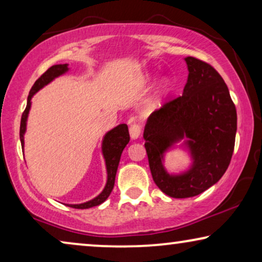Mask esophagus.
<instances>
[{
  "label": "esophagus",
  "instance_id": "1",
  "mask_svg": "<svg viewBox=\"0 0 262 262\" xmlns=\"http://www.w3.org/2000/svg\"><path fill=\"white\" fill-rule=\"evenodd\" d=\"M128 130H130L131 138L132 139H137L139 136H141L142 126L137 123H134V124H131V126H130V128H128Z\"/></svg>",
  "mask_w": 262,
  "mask_h": 262
}]
</instances>
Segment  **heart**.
Instances as JSON below:
<instances>
[{
  "label": "heart",
  "mask_w": 262,
  "mask_h": 262,
  "mask_svg": "<svg viewBox=\"0 0 262 262\" xmlns=\"http://www.w3.org/2000/svg\"><path fill=\"white\" fill-rule=\"evenodd\" d=\"M164 85H166V82H162V83H161V87H164Z\"/></svg>",
  "instance_id": "heart-1"
}]
</instances>
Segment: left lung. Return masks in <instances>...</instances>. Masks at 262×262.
Returning a JSON list of instances; mask_svg holds the SVG:
<instances>
[{"label": "left lung", "mask_w": 262, "mask_h": 262, "mask_svg": "<svg viewBox=\"0 0 262 262\" xmlns=\"http://www.w3.org/2000/svg\"><path fill=\"white\" fill-rule=\"evenodd\" d=\"M185 60L188 80L184 93L152 112L143 135L154 181L171 198L198 195L223 177L237 130L235 103L218 71L194 57ZM185 135L193 166L184 174L169 176L162 164L163 152Z\"/></svg>", "instance_id": "obj_1"}]
</instances>
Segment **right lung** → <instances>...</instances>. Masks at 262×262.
I'll return each mask as SVG.
<instances>
[{
    "mask_svg": "<svg viewBox=\"0 0 262 262\" xmlns=\"http://www.w3.org/2000/svg\"><path fill=\"white\" fill-rule=\"evenodd\" d=\"M68 71V64H57V66H52L34 82L33 87L31 88L30 94L27 98V106L25 108L23 117H21V123H20V141L21 146L24 148V135L26 131V120L28 112H30L31 107V99L39 89L44 87L45 84H48L49 82H51L53 78L59 76ZM130 142V134H128V128L126 124H120L117 127H114L113 130L107 132L105 138L102 142V154L106 161V168H107V184L103 188V191L96 196V198L89 200L87 203L83 204H77V205H68L74 209H89V207L98 206L100 204H102L105 200L108 198V195L112 192L114 187V180H116V174L118 169V164H119L121 152L127 143Z\"/></svg>",
    "mask_w": 262,
    "mask_h": 262,
    "instance_id": "1",
    "label": "right lung"
}]
</instances>
